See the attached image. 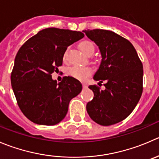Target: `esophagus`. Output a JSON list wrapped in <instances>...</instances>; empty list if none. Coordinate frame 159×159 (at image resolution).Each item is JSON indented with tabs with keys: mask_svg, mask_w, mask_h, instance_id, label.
Returning <instances> with one entry per match:
<instances>
[{
	"mask_svg": "<svg viewBox=\"0 0 159 159\" xmlns=\"http://www.w3.org/2000/svg\"><path fill=\"white\" fill-rule=\"evenodd\" d=\"M82 86H83V89H87V87H88V86H87V84H84H84H82Z\"/></svg>",
	"mask_w": 159,
	"mask_h": 159,
	"instance_id": "obj_1",
	"label": "esophagus"
}]
</instances>
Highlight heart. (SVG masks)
<instances>
[{
	"mask_svg": "<svg viewBox=\"0 0 159 159\" xmlns=\"http://www.w3.org/2000/svg\"><path fill=\"white\" fill-rule=\"evenodd\" d=\"M79 48L81 51L84 54L94 52V45L91 41L84 40L80 43ZM65 57V54H64ZM69 74L74 78L78 80H84L88 76L92 74V69L90 67H74L69 70Z\"/></svg>",
	"mask_w": 159,
	"mask_h": 159,
	"instance_id": "obj_1",
	"label": "heart"
}]
</instances>
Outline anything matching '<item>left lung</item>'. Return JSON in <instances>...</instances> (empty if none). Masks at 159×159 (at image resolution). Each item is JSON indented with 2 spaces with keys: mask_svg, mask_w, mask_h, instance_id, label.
Masks as SVG:
<instances>
[{
  "mask_svg": "<svg viewBox=\"0 0 159 159\" xmlns=\"http://www.w3.org/2000/svg\"><path fill=\"white\" fill-rule=\"evenodd\" d=\"M83 32L99 49L102 56L93 79L106 89L89 85L94 98L86 109L92 120L109 126L124 120L139 102L143 91V65L131 43L109 30Z\"/></svg>",
  "mask_w": 159,
  "mask_h": 159,
  "instance_id": "1",
  "label": "left lung"
}]
</instances>
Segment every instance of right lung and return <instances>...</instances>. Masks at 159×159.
Here are the masks:
<instances>
[{
  "label": "right lung",
  "instance_id": "1",
  "mask_svg": "<svg viewBox=\"0 0 159 159\" xmlns=\"http://www.w3.org/2000/svg\"><path fill=\"white\" fill-rule=\"evenodd\" d=\"M84 36L81 32L47 28L19 49L11 82L18 106L29 120L52 126L65 117L69 102L81 92L82 84L70 76L57 84L51 75L62 65L67 47Z\"/></svg>",
  "mask_w": 159,
  "mask_h": 159
}]
</instances>
